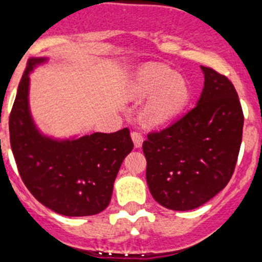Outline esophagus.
Returning <instances> with one entry per match:
<instances>
[{"label":"esophagus","instance_id":"1","mask_svg":"<svg viewBox=\"0 0 262 262\" xmlns=\"http://www.w3.org/2000/svg\"><path fill=\"white\" fill-rule=\"evenodd\" d=\"M132 139H133V143L134 146H136V148L141 147L142 143H143V136H142L141 132L138 130L132 132Z\"/></svg>","mask_w":262,"mask_h":262}]
</instances>
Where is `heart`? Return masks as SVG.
<instances>
[{"instance_id":"obj_1","label":"heart","mask_w":262,"mask_h":262,"mask_svg":"<svg viewBox=\"0 0 262 262\" xmlns=\"http://www.w3.org/2000/svg\"><path fill=\"white\" fill-rule=\"evenodd\" d=\"M138 96L152 95L143 110L147 123L162 124L177 116L189 100V88L182 77L164 67L149 65L137 77Z\"/></svg>"}]
</instances>
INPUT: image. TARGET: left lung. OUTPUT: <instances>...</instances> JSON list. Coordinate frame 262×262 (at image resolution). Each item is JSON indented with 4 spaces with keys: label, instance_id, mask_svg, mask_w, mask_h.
Returning a JSON list of instances; mask_svg holds the SVG:
<instances>
[{
    "label": "left lung",
    "instance_id": "1",
    "mask_svg": "<svg viewBox=\"0 0 262 262\" xmlns=\"http://www.w3.org/2000/svg\"><path fill=\"white\" fill-rule=\"evenodd\" d=\"M201 69L205 87L197 105L142 144L149 192L175 211L200 207L225 188L242 143L245 116L234 85L211 68Z\"/></svg>",
    "mask_w": 262,
    "mask_h": 262
}]
</instances>
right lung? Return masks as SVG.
<instances>
[{"mask_svg":"<svg viewBox=\"0 0 262 262\" xmlns=\"http://www.w3.org/2000/svg\"><path fill=\"white\" fill-rule=\"evenodd\" d=\"M46 58L28 61L10 114V143L25 187L35 199L65 216H90L108 206L115 178L134 144L130 132L93 133L53 141L35 128L29 113V73Z\"/></svg>","mask_w":262,"mask_h":262,"instance_id":"obj_1","label":"right lung"}]
</instances>
